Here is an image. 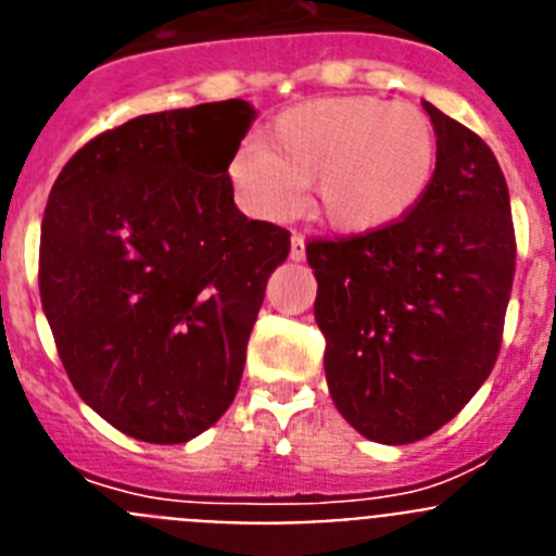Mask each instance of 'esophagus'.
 Returning a JSON list of instances; mask_svg holds the SVG:
<instances>
[{"label": "esophagus", "mask_w": 556, "mask_h": 556, "mask_svg": "<svg viewBox=\"0 0 556 556\" xmlns=\"http://www.w3.org/2000/svg\"><path fill=\"white\" fill-rule=\"evenodd\" d=\"M289 258L292 262H303L306 258V239L301 233L292 236V244H289Z\"/></svg>", "instance_id": "esophagus-1"}]
</instances>
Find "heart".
Segmentation results:
<instances>
[{"label": "heart", "mask_w": 556, "mask_h": 556, "mask_svg": "<svg viewBox=\"0 0 556 556\" xmlns=\"http://www.w3.org/2000/svg\"><path fill=\"white\" fill-rule=\"evenodd\" d=\"M437 130L420 108L378 97H326L278 113L262 144L228 164L250 214L287 219L312 184L314 211L339 233L365 236L404 223L437 172Z\"/></svg>", "instance_id": "1"}]
</instances>
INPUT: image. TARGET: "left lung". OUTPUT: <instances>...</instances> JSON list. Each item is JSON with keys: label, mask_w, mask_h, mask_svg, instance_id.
I'll return each instance as SVG.
<instances>
[{"label": "left lung", "mask_w": 556, "mask_h": 556, "mask_svg": "<svg viewBox=\"0 0 556 556\" xmlns=\"http://www.w3.org/2000/svg\"><path fill=\"white\" fill-rule=\"evenodd\" d=\"M429 194L404 223L308 242L314 320L339 415L372 443L443 429L495 365L515 275L509 189L493 150L440 108Z\"/></svg>", "instance_id": "8db88e82"}]
</instances>
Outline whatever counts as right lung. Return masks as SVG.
Returning a JSON list of instances; mask_svg holds the SVG:
<instances>
[{
	"label": "right lung",
	"instance_id": "right-lung-1",
	"mask_svg": "<svg viewBox=\"0 0 556 556\" xmlns=\"http://www.w3.org/2000/svg\"><path fill=\"white\" fill-rule=\"evenodd\" d=\"M244 100L144 113L77 150L49 191L38 287L80 397L122 434L189 443L242 381L289 233L248 219L228 164Z\"/></svg>",
	"mask_w": 556,
	"mask_h": 556
}]
</instances>
